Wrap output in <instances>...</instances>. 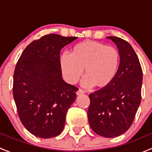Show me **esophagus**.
<instances>
[{
  "label": "esophagus",
  "instance_id": "34e87169",
  "mask_svg": "<svg viewBox=\"0 0 152 152\" xmlns=\"http://www.w3.org/2000/svg\"><path fill=\"white\" fill-rule=\"evenodd\" d=\"M84 93H85V92H84V90H82V89H79V90L76 91V94H77V95L84 94Z\"/></svg>",
  "mask_w": 152,
  "mask_h": 152
}]
</instances>
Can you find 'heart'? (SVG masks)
<instances>
[{
	"mask_svg": "<svg viewBox=\"0 0 152 152\" xmlns=\"http://www.w3.org/2000/svg\"><path fill=\"white\" fill-rule=\"evenodd\" d=\"M121 54L115 48L93 40H87L73 47L70 56L62 54L60 65L68 82L75 84L83 73L85 87L104 88L113 82L118 72Z\"/></svg>",
	"mask_w": 152,
	"mask_h": 152,
	"instance_id": "heart-1",
	"label": "heart"
}]
</instances>
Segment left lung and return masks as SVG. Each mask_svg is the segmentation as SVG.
I'll return each instance as SVG.
<instances>
[{
    "instance_id": "1",
    "label": "left lung",
    "mask_w": 152,
    "mask_h": 152,
    "mask_svg": "<svg viewBox=\"0 0 152 152\" xmlns=\"http://www.w3.org/2000/svg\"><path fill=\"white\" fill-rule=\"evenodd\" d=\"M121 54L118 72L110 85L89 96L87 117L93 132L115 137L129 129L141 102L142 67L134 49L118 37H107Z\"/></svg>"
}]
</instances>
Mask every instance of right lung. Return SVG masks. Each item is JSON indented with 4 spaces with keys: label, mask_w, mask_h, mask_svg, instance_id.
Wrapping results in <instances>:
<instances>
[{
    "label": "right lung",
    "mask_w": 152,
    "mask_h": 152,
    "mask_svg": "<svg viewBox=\"0 0 152 152\" xmlns=\"http://www.w3.org/2000/svg\"><path fill=\"white\" fill-rule=\"evenodd\" d=\"M77 37L49 34L25 48L15 66L13 96L20 121L41 138L57 136L79 89L62 78L59 53Z\"/></svg>",
    "instance_id": "right-lung-1"
}]
</instances>
